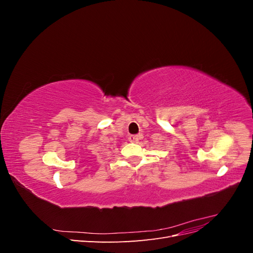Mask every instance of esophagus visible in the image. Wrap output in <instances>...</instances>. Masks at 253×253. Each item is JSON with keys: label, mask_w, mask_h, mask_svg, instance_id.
Returning a JSON list of instances; mask_svg holds the SVG:
<instances>
[{"label": "esophagus", "mask_w": 253, "mask_h": 253, "mask_svg": "<svg viewBox=\"0 0 253 253\" xmlns=\"http://www.w3.org/2000/svg\"><path fill=\"white\" fill-rule=\"evenodd\" d=\"M128 139H129V141H132V142H138L139 137L137 135H131L128 137Z\"/></svg>", "instance_id": "obj_1"}]
</instances>
